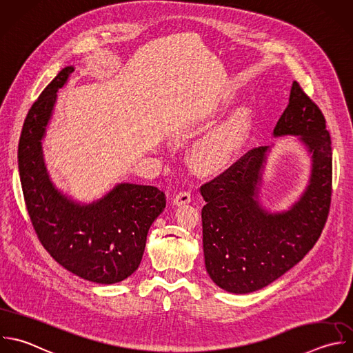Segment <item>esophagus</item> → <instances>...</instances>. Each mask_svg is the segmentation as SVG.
I'll return each mask as SVG.
<instances>
[{
    "label": "esophagus",
    "mask_w": 353,
    "mask_h": 353,
    "mask_svg": "<svg viewBox=\"0 0 353 353\" xmlns=\"http://www.w3.org/2000/svg\"><path fill=\"white\" fill-rule=\"evenodd\" d=\"M190 200H192L190 193L186 192V190H182V192H179V193L174 197V204H175V205H182V204L190 203Z\"/></svg>",
    "instance_id": "34e87169"
}]
</instances>
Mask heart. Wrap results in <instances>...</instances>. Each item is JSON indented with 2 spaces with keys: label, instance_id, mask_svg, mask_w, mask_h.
Segmentation results:
<instances>
[{
  "label": "heart",
  "instance_id": "obj_1",
  "mask_svg": "<svg viewBox=\"0 0 353 353\" xmlns=\"http://www.w3.org/2000/svg\"><path fill=\"white\" fill-rule=\"evenodd\" d=\"M250 128V114L237 112L199 145L194 154L196 164L204 171H216L226 167L244 143Z\"/></svg>",
  "mask_w": 353,
  "mask_h": 353
}]
</instances>
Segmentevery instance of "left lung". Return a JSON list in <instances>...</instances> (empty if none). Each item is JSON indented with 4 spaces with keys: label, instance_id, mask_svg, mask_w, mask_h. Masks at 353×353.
I'll return each mask as SVG.
<instances>
[{
    "label": "left lung",
    "instance_id": "1",
    "mask_svg": "<svg viewBox=\"0 0 353 353\" xmlns=\"http://www.w3.org/2000/svg\"><path fill=\"white\" fill-rule=\"evenodd\" d=\"M294 135L312 159L309 183L298 201L281 212L259 203L269 146L247 152L200 188L205 269L212 281L233 294L261 290L296 265L325 225L332 182L331 139L317 105L292 83L273 137Z\"/></svg>",
    "mask_w": 353,
    "mask_h": 353
}]
</instances>
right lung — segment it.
I'll use <instances>...</instances> for the list:
<instances>
[{
    "label": "right lung",
    "mask_w": 353,
    "mask_h": 353,
    "mask_svg": "<svg viewBox=\"0 0 353 353\" xmlns=\"http://www.w3.org/2000/svg\"><path fill=\"white\" fill-rule=\"evenodd\" d=\"M73 72V66L62 69L28 113L18 149L22 190L37 237L51 256L85 280L113 284L138 269L165 196L154 186L119 183L102 199L81 204L55 188L44 163L43 139L57 94Z\"/></svg>",
    "instance_id": "obj_1"
}]
</instances>
